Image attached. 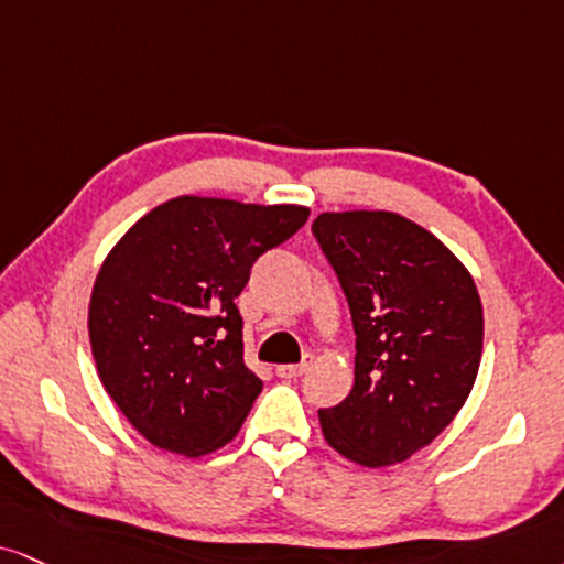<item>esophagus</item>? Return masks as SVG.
I'll list each match as a JSON object with an SVG mask.
<instances>
[{
    "mask_svg": "<svg viewBox=\"0 0 564 564\" xmlns=\"http://www.w3.org/2000/svg\"><path fill=\"white\" fill-rule=\"evenodd\" d=\"M305 371H308V360H303V364L276 366V377H282V379H297V377H303Z\"/></svg>",
    "mask_w": 564,
    "mask_h": 564,
    "instance_id": "34e87169",
    "label": "esophagus"
}]
</instances>
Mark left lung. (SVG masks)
Segmentation results:
<instances>
[{
    "instance_id": "obj_1",
    "label": "left lung",
    "mask_w": 564,
    "mask_h": 564,
    "mask_svg": "<svg viewBox=\"0 0 564 564\" xmlns=\"http://www.w3.org/2000/svg\"><path fill=\"white\" fill-rule=\"evenodd\" d=\"M318 246L356 329V381L318 410L324 440L364 468L405 463L460 413L484 350V308L465 263L394 212H324Z\"/></svg>"
}]
</instances>
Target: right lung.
Listing matches in <instances>:
<instances>
[{
	"label": "right lung",
	"mask_w": 564,
	"mask_h": 564,
	"mask_svg": "<svg viewBox=\"0 0 564 564\" xmlns=\"http://www.w3.org/2000/svg\"><path fill=\"white\" fill-rule=\"evenodd\" d=\"M311 208L177 196L143 214L96 274L88 337L109 398L154 447L183 457L238 436L261 392L235 297Z\"/></svg>",
	"instance_id": "add662e5"
}]
</instances>
